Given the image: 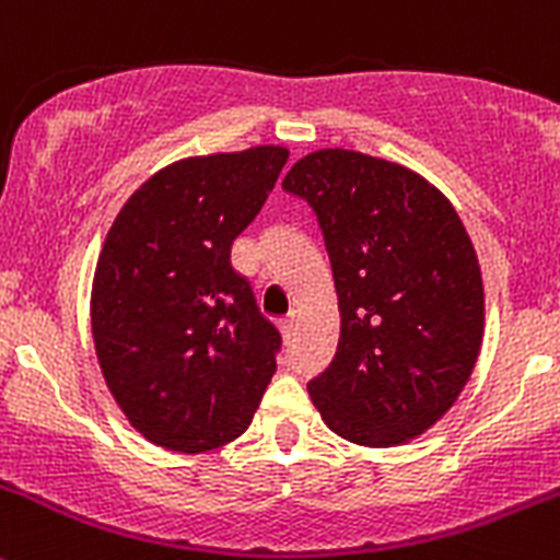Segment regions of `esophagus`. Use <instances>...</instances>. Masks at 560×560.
<instances>
[{"label": "esophagus", "instance_id": "esophagus-1", "mask_svg": "<svg viewBox=\"0 0 560 560\" xmlns=\"http://www.w3.org/2000/svg\"><path fill=\"white\" fill-rule=\"evenodd\" d=\"M295 325H298V319H295V314H290V317L287 319H281V336H284V339H292V336H295Z\"/></svg>", "mask_w": 560, "mask_h": 560}]
</instances>
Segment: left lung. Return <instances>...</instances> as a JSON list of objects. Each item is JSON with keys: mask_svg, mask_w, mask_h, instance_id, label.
I'll list each match as a JSON object with an SVG mask.
<instances>
[{"mask_svg": "<svg viewBox=\"0 0 560 560\" xmlns=\"http://www.w3.org/2000/svg\"><path fill=\"white\" fill-rule=\"evenodd\" d=\"M281 186L317 213L339 298L336 355L308 380L314 407L358 446L410 443L452 410L481 350L468 230L418 172L358 150H314Z\"/></svg>", "mask_w": 560, "mask_h": 560, "instance_id": "8db88e82", "label": "left lung"}]
</instances>
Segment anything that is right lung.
Returning <instances> with one entry per match:
<instances>
[{"label": "right lung", "mask_w": 560, "mask_h": 560, "mask_svg": "<svg viewBox=\"0 0 560 560\" xmlns=\"http://www.w3.org/2000/svg\"><path fill=\"white\" fill-rule=\"evenodd\" d=\"M287 159L281 144H257L175 161L130 194L103 241L95 355L117 407L155 446H226L262 401L281 336L230 254Z\"/></svg>", "instance_id": "1"}]
</instances>
